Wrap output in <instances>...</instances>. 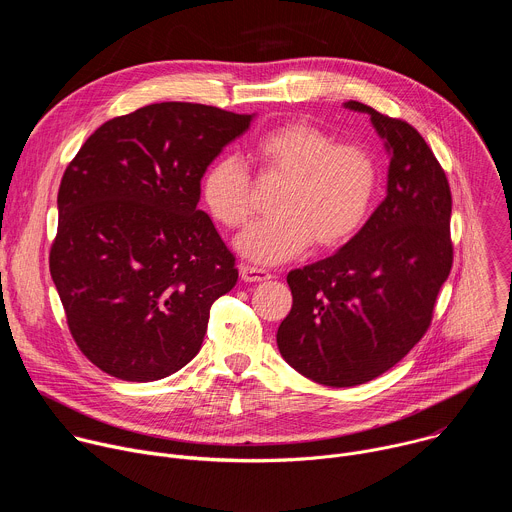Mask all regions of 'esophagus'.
<instances>
[{"instance_id": "esophagus-1", "label": "esophagus", "mask_w": 512, "mask_h": 512, "mask_svg": "<svg viewBox=\"0 0 512 512\" xmlns=\"http://www.w3.org/2000/svg\"><path fill=\"white\" fill-rule=\"evenodd\" d=\"M239 271H241L243 281H265V279L273 277L271 271L261 269V267H253V265H241Z\"/></svg>"}]
</instances>
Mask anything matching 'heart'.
Wrapping results in <instances>:
<instances>
[{"mask_svg": "<svg viewBox=\"0 0 512 512\" xmlns=\"http://www.w3.org/2000/svg\"><path fill=\"white\" fill-rule=\"evenodd\" d=\"M253 162L263 176L283 178L277 212L255 223L237 241L239 251L259 263H281L318 249L348 243L367 223L379 190V166L358 143H336L308 121H287L253 143ZM202 200L216 223L243 229L253 214V184L237 158H218L200 184Z\"/></svg>", "mask_w": 512, "mask_h": 512, "instance_id": "heart-1", "label": "heart"}]
</instances>
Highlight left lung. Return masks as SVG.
Listing matches in <instances>:
<instances>
[{
	"mask_svg": "<svg viewBox=\"0 0 512 512\" xmlns=\"http://www.w3.org/2000/svg\"><path fill=\"white\" fill-rule=\"evenodd\" d=\"M391 154L387 198L338 253L287 273L281 356L328 387L377 379L425 336L454 263L452 192L419 131L358 101Z\"/></svg>",
	"mask_w": 512,
	"mask_h": 512,
	"instance_id": "left-lung-1",
	"label": "left lung"
}]
</instances>
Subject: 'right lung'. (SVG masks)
Wrapping results in <instances>:
<instances>
[{
  "instance_id": "add662e5",
  "label": "right lung",
  "mask_w": 512,
  "mask_h": 512,
  "mask_svg": "<svg viewBox=\"0 0 512 512\" xmlns=\"http://www.w3.org/2000/svg\"><path fill=\"white\" fill-rule=\"evenodd\" d=\"M253 117L154 103L103 123L66 166L50 275L79 350L148 383L200 350L210 306L235 287V255L196 208L200 178Z\"/></svg>"
}]
</instances>
